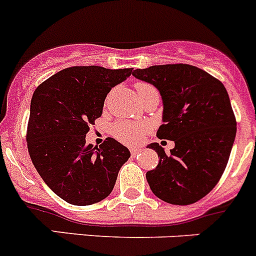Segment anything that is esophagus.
I'll return each instance as SVG.
<instances>
[{"label":"esophagus","mask_w":256,"mask_h":256,"mask_svg":"<svg viewBox=\"0 0 256 256\" xmlns=\"http://www.w3.org/2000/svg\"><path fill=\"white\" fill-rule=\"evenodd\" d=\"M140 152V148H132V150H130V153H132V156H137Z\"/></svg>","instance_id":"obj_1"}]
</instances>
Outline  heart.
Returning a JSON list of instances; mask_svg holds the SVG:
<instances>
[{
  "label": "heart",
  "instance_id": "heart-1",
  "mask_svg": "<svg viewBox=\"0 0 256 256\" xmlns=\"http://www.w3.org/2000/svg\"><path fill=\"white\" fill-rule=\"evenodd\" d=\"M136 90H137L138 94L156 89L148 82H140L136 84ZM146 130H147V124H137L132 123V122H118L113 126V134L116 136V138H118L120 142L126 143V144H134V143L140 142Z\"/></svg>",
  "mask_w": 256,
  "mask_h": 256
}]
</instances>
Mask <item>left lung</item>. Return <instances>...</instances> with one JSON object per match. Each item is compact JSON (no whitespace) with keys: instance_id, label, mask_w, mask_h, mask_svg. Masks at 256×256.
<instances>
[{"instance_id":"8db88e82","label":"left lung","mask_w":256,"mask_h":256,"mask_svg":"<svg viewBox=\"0 0 256 256\" xmlns=\"http://www.w3.org/2000/svg\"><path fill=\"white\" fill-rule=\"evenodd\" d=\"M133 76L154 85L163 102L157 137L174 142L166 153L148 147L160 162L146 174L153 194L172 205H191L205 197L222 176L236 136L230 98L220 80L187 64L137 69Z\"/></svg>"}]
</instances>
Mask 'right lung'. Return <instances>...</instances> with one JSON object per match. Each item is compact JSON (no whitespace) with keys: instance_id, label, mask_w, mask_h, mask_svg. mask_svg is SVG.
Segmentation results:
<instances>
[{"instance_id":"add662e5","label":"right lung","mask_w":256,"mask_h":256,"mask_svg":"<svg viewBox=\"0 0 256 256\" xmlns=\"http://www.w3.org/2000/svg\"><path fill=\"white\" fill-rule=\"evenodd\" d=\"M132 70L72 66L34 93L26 133L31 160L44 182L72 205H92L108 197L130 157L128 148L113 138L94 147L86 144L85 136L103 113L106 94Z\"/></svg>"}]
</instances>
